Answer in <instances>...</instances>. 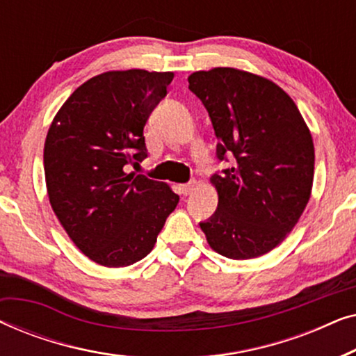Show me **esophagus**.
Here are the masks:
<instances>
[{
	"instance_id": "obj_1",
	"label": "esophagus",
	"mask_w": 356,
	"mask_h": 356,
	"mask_svg": "<svg viewBox=\"0 0 356 356\" xmlns=\"http://www.w3.org/2000/svg\"><path fill=\"white\" fill-rule=\"evenodd\" d=\"M194 189H196V183H188V184H181V186H179V193L183 194V196H189V194H191Z\"/></svg>"
}]
</instances>
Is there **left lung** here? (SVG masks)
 Wrapping results in <instances>:
<instances>
[{
    "label": "left lung",
    "mask_w": 356,
    "mask_h": 356,
    "mask_svg": "<svg viewBox=\"0 0 356 356\" xmlns=\"http://www.w3.org/2000/svg\"><path fill=\"white\" fill-rule=\"evenodd\" d=\"M188 82L211 116L217 157H235L233 167L211 178L218 206L199 225L218 254L259 257L285 240L309 201L313 136L291 97L266 77L213 67L193 72Z\"/></svg>",
    "instance_id": "obj_1"
}]
</instances>
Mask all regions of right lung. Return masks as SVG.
<instances>
[{
	"label": "right lung",
	"mask_w": 356,
	"mask_h": 356,
	"mask_svg": "<svg viewBox=\"0 0 356 356\" xmlns=\"http://www.w3.org/2000/svg\"><path fill=\"white\" fill-rule=\"evenodd\" d=\"M173 72L106 71L77 87L48 128L47 194L90 261L126 267L149 254L179 201L167 183L128 173L147 157L144 126Z\"/></svg>",
	"instance_id": "obj_1"
}]
</instances>
